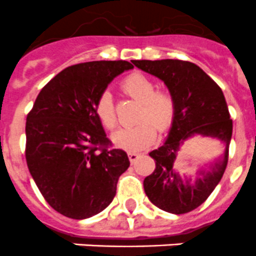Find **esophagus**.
<instances>
[{"label":"esophagus","mask_w":256,"mask_h":256,"mask_svg":"<svg viewBox=\"0 0 256 256\" xmlns=\"http://www.w3.org/2000/svg\"><path fill=\"white\" fill-rule=\"evenodd\" d=\"M128 156H130V162H136V160L138 159L140 156H141V152H137V151H130V152H128Z\"/></svg>","instance_id":"34e87169"}]
</instances>
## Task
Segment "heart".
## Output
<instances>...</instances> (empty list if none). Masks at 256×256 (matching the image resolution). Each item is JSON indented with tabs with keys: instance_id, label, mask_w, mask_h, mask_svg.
<instances>
[{
	"instance_id": "obj_1",
	"label": "heart",
	"mask_w": 256,
	"mask_h": 256,
	"mask_svg": "<svg viewBox=\"0 0 256 256\" xmlns=\"http://www.w3.org/2000/svg\"><path fill=\"white\" fill-rule=\"evenodd\" d=\"M120 88L128 96L141 102L137 112L138 123L118 130L112 140L118 148L138 151L151 144L156 137V128L165 130L170 126L176 112L173 94L166 90H155V83L141 73H132L122 80ZM94 112L106 130L116 124V112L112 96L105 91L94 104Z\"/></svg>"
}]
</instances>
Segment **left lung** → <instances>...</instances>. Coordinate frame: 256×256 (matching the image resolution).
<instances>
[{
	"label": "left lung",
	"instance_id": "1",
	"mask_svg": "<svg viewBox=\"0 0 256 256\" xmlns=\"http://www.w3.org/2000/svg\"><path fill=\"white\" fill-rule=\"evenodd\" d=\"M146 73L162 79L176 101L173 124L162 148L148 155L156 168L144 178V188L155 206L172 214H184L200 206L210 196L224 174L228 144L232 137V119L224 94L204 70L183 60H132ZM201 134L226 144L224 159L216 168L195 184L182 180L174 162L179 146L190 136Z\"/></svg>",
	"mask_w": 256,
	"mask_h": 256
}]
</instances>
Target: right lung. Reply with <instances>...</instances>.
I'll return each instance as SVG.
<instances>
[{
    "mask_svg": "<svg viewBox=\"0 0 256 256\" xmlns=\"http://www.w3.org/2000/svg\"><path fill=\"white\" fill-rule=\"evenodd\" d=\"M128 61H88L55 76L26 115V159L52 209L72 219L96 216L116 194L130 166L126 151L112 148L94 104Z\"/></svg>",
    "mask_w": 256,
    "mask_h": 256,
    "instance_id": "1",
    "label": "right lung"
}]
</instances>
